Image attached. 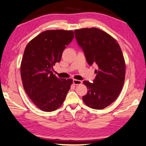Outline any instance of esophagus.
Segmentation results:
<instances>
[{
  "mask_svg": "<svg viewBox=\"0 0 146 146\" xmlns=\"http://www.w3.org/2000/svg\"><path fill=\"white\" fill-rule=\"evenodd\" d=\"M82 81L80 80H76V79H73V83L75 85H80L82 84Z\"/></svg>",
  "mask_w": 146,
  "mask_h": 146,
  "instance_id": "esophagus-1",
  "label": "esophagus"
}]
</instances>
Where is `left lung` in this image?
Segmentation results:
<instances>
[{
	"instance_id": "1",
	"label": "left lung",
	"mask_w": 146,
	"mask_h": 146,
	"mask_svg": "<svg viewBox=\"0 0 146 146\" xmlns=\"http://www.w3.org/2000/svg\"><path fill=\"white\" fill-rule=\"evenodd\" d=\"M75 35L89 65L98 66L93 82H83L88 88L83 101L91 108L102 110L114 102L122 91L125 73L122 50L115 38L98 28L76 29Z\"/></svg>"
}]
</instances>
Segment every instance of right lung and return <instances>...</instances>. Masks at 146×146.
Returning <instances> with one entry per match:
<instances>
[{"mask_svg": "<svg viewBox=\"0 0 146 146\" xmlns=\"http://www.w3.org/2000/svg\"><path fill=\"white\" fill-rule=\"evenodd\" d=\"M74 38L73 31L47 30L29 42L24 50L21 75L24 90L36 107L44 111L62 104L73 80L57 78L53 66Z\"/></svg>", "mask_w": 146, "mask_h": 146, "instance_id": "1", "label": "right lung"}]
</instances>
